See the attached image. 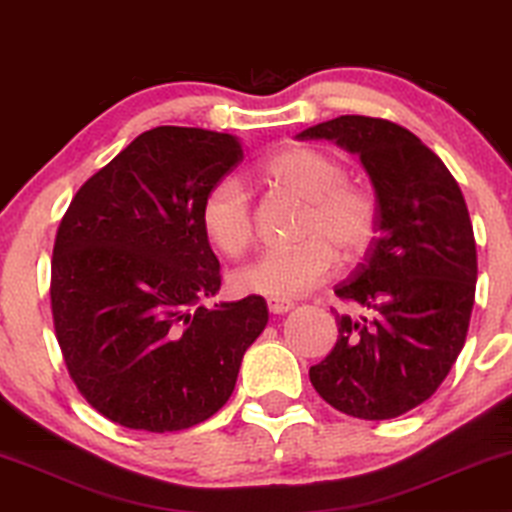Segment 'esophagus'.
Listing matches in <instances>:
<instances>
[{"mask_svg":"<svg viewBox=\"0 0 512 512\" xmlns=\"http://www.w3.org/2000/svg\"><path fill=\"white\" fill-rule=\"evenodd\" d=\"M267 306H269V311H271V313H285V311H290V309H292V302H290V299H276V297H269V299H267Z\"/></svg>","mask_w":512,"mask_h":512,"instance_id":"34e87169","label":"esophagus"}]
</instances>
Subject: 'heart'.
<instances>
[{
  "instance_id": "heart-1",
  "label": "heart",
  "mask_w": 512,
  "mask_h": 512,
  "mask_svg": "<svg viewBox=\"0 0 512 512\" xmlns=\"http://www.w3.org/2000/svg\"><path fill=\"white\" fill-rule=\"evenodd\" d=\"M274 187L299 196V243L267 248L231 271V288L241 295L297 297L332 274L337 260L358 262L370 252L379 231V203L370 187L346 180L339 156L311 145L285 147L262 163ZM203 234L224 255H238L255 236V215L241 177L224 175L203 194L199 208Z\"/></svg>"
}]
</instances>
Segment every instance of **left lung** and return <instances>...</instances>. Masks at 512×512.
<instances>
[{
  "mask_svg": "<svg viewBox=\"0 0 512 512\" xmlns=\"http://www.w3.org/2000/svg\"><path fill=\"white\" fill-rule=\"evenodd\" d=\"M297 138L358 154L379 203L365 262L335 288L367 316L337 313L335 349L309 379L349 417H400L438 391L466 344L478 281L466 201L440 156L393 121L346 114Z\"/></svg>",
  "mask_w": 512,
  "mask_h": 512,
  "instance_id": "8db88e82",
  "label": "left lung"
}]
</instances>
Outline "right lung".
Returning a JSON list of instances; mask_svg holds the SVG:
<instances>
[{"label":"right lung","mask_w":512,"mask_h":512,"mask_svg":"<svg viewBox=\"0 0 512 512\" xmlns=\"http://www.w3.org/2000/svg\"><path fill=\"white\" fill-rule=\"evenodd\" d=\"M243 161L234 135L159 126L88 177L60 220L51 311L86 403L135 431H185L234 393L267 302H201L220 290L203 194Z\"/></svg>","instance_id":"add662e5"}]
</instances>
